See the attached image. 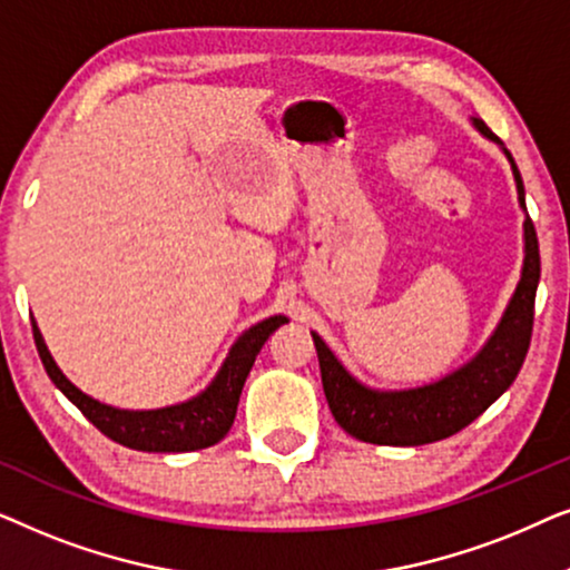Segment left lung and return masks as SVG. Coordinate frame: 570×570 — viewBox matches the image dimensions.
Segmentation results:
<instances>
[{"label":"left lung","instance_id":"1","mask_svg":"<svg viewBox=\"0 0 570 570\" xmlns=\"http://www.w3.org/2000/svg\"><path fill=\"white\" fill-rule=\"evenodd\" d=\"M474 127L498 142L485 121L474 119ZM505 155H509L513 178H517L519 202L527 209L521 174L511 153ZM524 240L527 256L521 283L495 334L472 363H466L462 371L451 373L439 384L394 394L373 392V389L357 384L332 355V350L324 345V340L314 334L324 394L340 428H345L357 441L379 443V446H420V443H433L459 433L513 384L524 365L529 342H532L534 295L537 283H540V244H537V230L529 215L524 220Z\"/></svg>","mask_w":570,"mask_h":570}]
</instances>
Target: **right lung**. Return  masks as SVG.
<instances>
[{
	"label": "right lung",
	"mask_w": 570,
	"mask_h": 570,
	"mask_svg": "<svg viewBox=\"0 0 570 570\" xmlns=\"http://www.w3.org/2000/svg\"><path fill=\"white\" fill-rule=\"evenodd\" d=\"M283 324H287L285 316H272L267 322L252 326V330L233 345L228 361H225L207 392H202L199 396H194V400L184 404H176V407L150 412L116 410L108 407V404L90 400L88 394H82L80 389L69 384L65 373L57 368V363H53L49 350H46L43 337L36 324L33 340L49 379L100 433L135 451L174 454V451H197L215 446L217 441L225 439L233 420H236L240 389L246 384V376L248 371H252L256 355H259L264 342L269 340V334Z\"/></svg>",
	"instance_id": "1"
}]
</instances>
